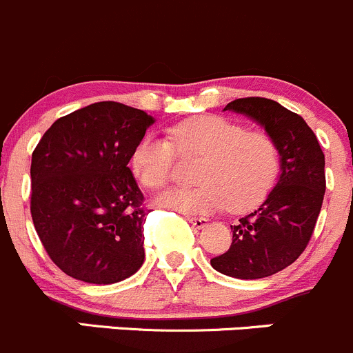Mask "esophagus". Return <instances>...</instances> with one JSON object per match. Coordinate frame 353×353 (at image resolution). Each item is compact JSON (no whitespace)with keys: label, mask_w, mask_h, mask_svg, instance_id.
Listing matches in <instances>:
<instances>
[{"label":"esophagus","mask_w":353,"mask_h":353,"mask_svg":"<svg viewBox=\"0 0 353 353\" xmlns=\"http://www.w3.org/2000/svg\"><path fill=\"white\" fill-rule=\"evenodd\" d=\"M187 221L192 224V226L195 228V230H203V228H207V224H209V219H205V217H192V216H188Z\"/></svg>","instance_id":"1"}]
</instances>
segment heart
I'll use <instances>...</instances> for the list:
<instances>
[{"mask_svg":"<svg viewBox=\"0 0 353 353\" xmlns=\"http://www.w3.org/2000/svg\"><path fill=\"white\" fill-rule=\"evenodd\" d=\"M168 139L146 136L132 152V166L146 187L158 188L172 176L175 151L199 156L197 187H173L156 202L188 216L216 212L230 203L241 212L260 203L274 187L281 170L277 143L265 132L216 115H203L166 129Z\"/></svg>","mask_w":353,"mask_h":353,"instance_id":"heart-1","label":"heart"}]
</instances>
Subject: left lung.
<instances>
[{
    "label": "left lung",
    "mask_w": 353,
    "mask_h": 353,
    "mask_svg": "<svg viewBox=\"0 0 353 353\" xmlns=\"http://www.w3.org/2000/svg\"><path fill=\"white\" fill-rule=\"evenodd\" d=\"M224 110L263 127L281 151V175L261 205L231 226L230 250L210 265L243 281L270 277L294 263L310 243L325 197V154L306 121L277 101L239 98Z\"/></svg>",
    "instance_id": "1"
}]
</instances>
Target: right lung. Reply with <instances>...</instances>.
<instances>
[{
  "instance_id": "add662e5",
  "label": "right lung",
  "mask_w": 353,
  "mask_h": 353,
  "mask_svg": "<svg viewBox=\"0 0 353 353\" xmlns=\"http://www.w3.org/2000/svg\"><path fill=\"white\" fill-rule=\"evenodd\" d=\"M154 119L98 101L57 119L32 154V219L69 277L108 285L144 263L143 192L129 161Z\"/></svg>"
}]
</instances>
